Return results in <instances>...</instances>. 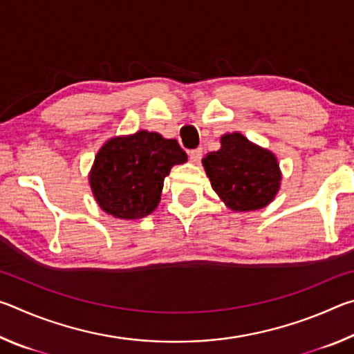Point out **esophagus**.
Listing matches in <instances>:
<instances>
[{"mask_svg":"<svg viewBox=\"0 0 354 354\" xmlns=\"http://www.w3.org/2000/svg\"><path fill=\"white\" fill-rule=\"evenodd\" d=\"M201 158H203L201 148H198V149H192V151L189 153V159H190L192 164H200Z\"/></svg>","mask_w":354,"mask_h":354,"instance_id":"obj_1","label":"esophagus"}]
</instances>
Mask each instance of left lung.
Listing matches in <instances>:
<instances>
[{
    "label": "left lung",
    "mask_w": 354,
    "mask_h": 354,
    "mask_svg": "<svg viewBox=\"0 0 354 354\" xmlns=\"http://www.w3.org/2000/svg\"><path fill=\"white\" fill-rule=\"evenodd\" d=\"M220 143V149L201 160L218 198L234 212L270 205L283 179L277 156L241 133L223 134Z\"/></svg>",
    "instance_id": "8db88e82"
}]
</instances>
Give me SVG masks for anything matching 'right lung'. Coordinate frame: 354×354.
Wrapping results in <instances>:
<instances>
[{
    "label": "right lung",
    "instance_id": "right-lung-1",
    "mask_svg": "<svg viewBox=\"0 0 354 354\" xmlns=\"http://www.w3.org/2000/svg\"><path fill=\"white\" fill-rule=\"evenodd\" d=\"M187 154L175 139L137 131L107 140L95 156L88 184L98 206L122 220H139L158 207L164 179Z\"/></svg>",
    "mask_w": 354,
    "mask_h": 354
}]
</instances>
